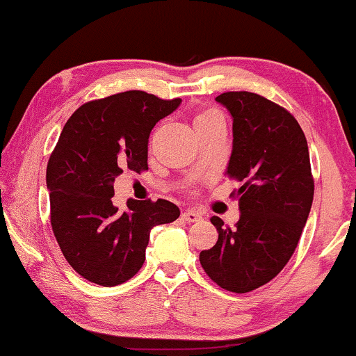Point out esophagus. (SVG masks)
<instances>
[{"instance_id":"obj_1","label":"esophagus","mask_w":356,"mask_h":356,"mask_svg":"<svg viewBox=\"0 0 356 356\" xmlns=\"http://www.w3.org/2000/svg\"><path fill=\"white\" fill-rule=\"evenodd\" d=\"M181 217H182V220L189 222V224H192V222H200V220H202V213H199V212H195V211L182 212Z\"/></svg>"}]
</instances>
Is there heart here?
I'll list each match as a JSON object with an SVG mask.
<instances>
[{"label": "heart", "instance_id": "obj_1", "mask_svg": "<svg viewBox=\"0 0 356 356\" xmlns=\"http://www.w3.org/2000/svg\"><path fill=\"white\" fill-rule=\"evenodd\" d=\"M212 115H216L213 113H202V114H199L195 118V122H199V121H204V119H207V118H212Z\"/></svg>", "mask_w": 356, "mask_h": 356}]
</instances>
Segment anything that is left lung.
<instances>
[{
    "label": "left lung",
    "instance_id": "left-lung-1",
    "mask_svg": "<svg viewBox=\"0 0 356 356\" xmlns=\"http://www.w3.org/2000/svg\"><path fill=\"white\" fill-rule=\"evenodd\" d=\"M216 101L234 121L225 175L242 182L241 219L230 229L213 216L219 238L199 260L222 289L247 293L277 277L298 245L314 202L310 154L297 119L275 102L247 91Z\"/></svg>",
    "mask_w": 356,
    "mask_h": 356
}]
</instances>
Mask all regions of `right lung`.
<instances>
[{"label": "right lung", "instance_id": "right-lung-1", "mask_svg": "<svg viewBox=\"0 0 356 356\" xmlns=\"http://www.w3.org/2000/svg\"><path fill=\"white\" fill-rule=\"evenodd\" d=\"M181 99L164 101L126 91L86 102L67 119L46 169L51 227L67 264L102 286L124 284L145 260L151 229L181 216L169 200L113 204L114 181L124 170H147L152 127Z\"/></svg>", "mask_w": 356, "mask_h": 356}]
</instances>
